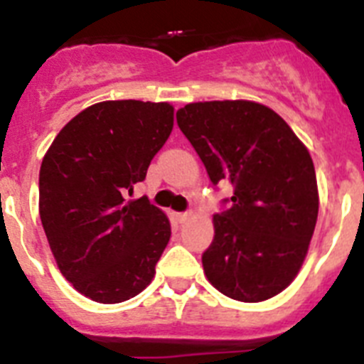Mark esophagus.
<instances>
[{"instance_id": "esophagus-1", "label": "esophagus", "mask_w": 364, "mask_h": 364, "mask_svg": "<svg viewBox=\"0 0 364 364\" xmlns=\"http://www.w3.org/2000/svg\"><path fill=\"white\" fill-rule=\"evenodd\" d=\"M189 217H191V213H189V211H182V213H176L175 215L176 222H180V224H184V222L188 220Z\"/></svg>"}]
</instances>
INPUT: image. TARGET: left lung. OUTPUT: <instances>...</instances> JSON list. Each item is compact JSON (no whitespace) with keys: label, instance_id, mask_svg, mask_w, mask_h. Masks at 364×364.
Here are the masks:
<instances>
[{"label":"left lung","instance_id":"8db88e82","mask_svg":"<svg viewBox=\"0 0 364 364\" xmlns=\"http://www.w3.org/2000/svg\"><path fill=\"white\" fill-rule=\"evenodd\" d=\"M176 124L211 184L233 188L202 253L208 281L242 302L281 294L301 269L319 213L308 149L277 112L255 102L188 104Z\"/></svg>","mask_w":364,"mask_h":364}]
</instances>
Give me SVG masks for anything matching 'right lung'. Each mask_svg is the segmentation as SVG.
I'll return each mask as SVG.
<instances>
[{
	"instance_id": "add662e5",
	"label": "right lung",
	"mask_w": 364,
	"mask_h": 364,
	"mask_svg": "<svg viewBox=\"0 0 364 364\" xmlns=\"http://www.w3.org/2000/svg\"><path fill=\"white\" fill-rule=\"evenodd\" d=\"M173 129V107L100 102L54 138L40 169V218L58 262L85 297L117 304L154 277L171 226L147 197L125 193L147 175Z\"/></svg>"
}]
</instances>
